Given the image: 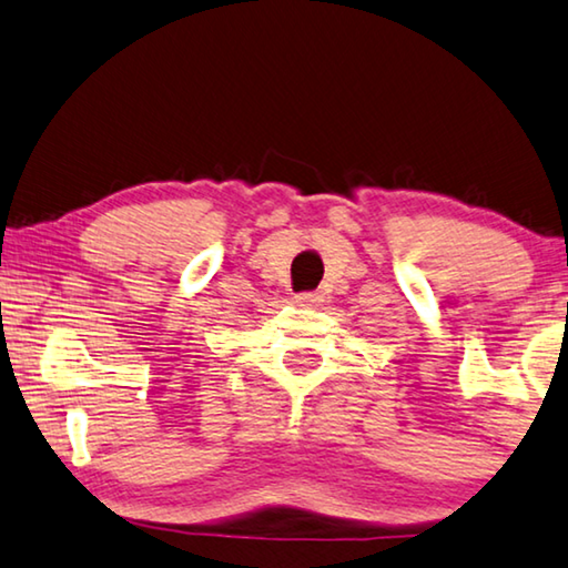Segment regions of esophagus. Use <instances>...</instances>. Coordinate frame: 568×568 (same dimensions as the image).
<instances>
[{"label":"esophagus","mask_w":568,"mask_h":568,"mask_svg":"<svg viewBox=\"0 0 568 568\" xmlns=\"http://www.w3.org/2000/svg\"><path fill=\"white\" fill-rule=\"evenodd\" d=\"M294 300L300 306H310V310H312V306L322 304V294L320 292H302V294H296Z\"/></svg>","instance_id":"obj_1"}]
</instances>
